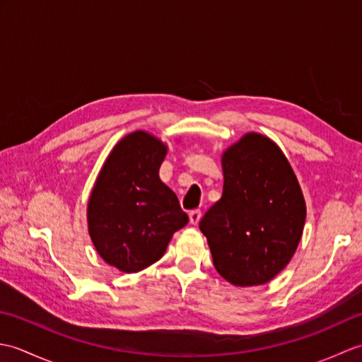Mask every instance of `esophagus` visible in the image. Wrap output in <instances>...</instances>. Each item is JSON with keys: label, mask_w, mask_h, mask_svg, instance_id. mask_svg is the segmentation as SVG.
Masks as SVG:
<instances>
[{"label": "esophagus", "mask_w": 362, "mask_h": 362, "mask_svg": "<svg viewBox=\"0 0 362 362\" xmlns=\"http://www.w3.org/2000/svg\"><path fill=\"white\" fill-rule=\"evenodd\" d=\"M188 216H189V222H191V224L196 226L197 222L201 221L202 213H201V210H191V211H189V214H188Z\"/></svg>", "instance_id": "1"}]
</instances>
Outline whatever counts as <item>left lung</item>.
Instances as JSON below:
<instances>
[{
  "label": "left lung",
  "mask_w": 362,
  "mask_h": 362,
  "mask_svg": "<svg viewBox=\"0 0 362 362\" xmlns=\"http://www.w3.org/2000/svg\"><path fill=\"white\" fill-rule=\"evenodd\" d=\"M221 165L222 197L199 227L222 279L241 288L264 284L288 266L302 240V188L283 151L257 132L227 148Z\"/></svg>",
  "instance_id": "1"
}]
</instances>
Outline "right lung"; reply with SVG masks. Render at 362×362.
I'll list each match as a JSON object with an SVG mask.
<instances>
[{
    "label": "right lung",
    "mask_w": 362,
    "mask_h": 362,
    "mask_svg": "<svg viewBox=\"0 0 362 362\" xmlns=\"http://www.w3.org/2000/svg\"><path fill=\"white\" fill-rule=\"evenodd\" d=\"M168 146L144 130L115 144L87 206L88 233L107 264L132 274L156 263L188 224L174 191L158 177Z\"/></svg>",
    "instance_id": "1"
}]
</instances>
